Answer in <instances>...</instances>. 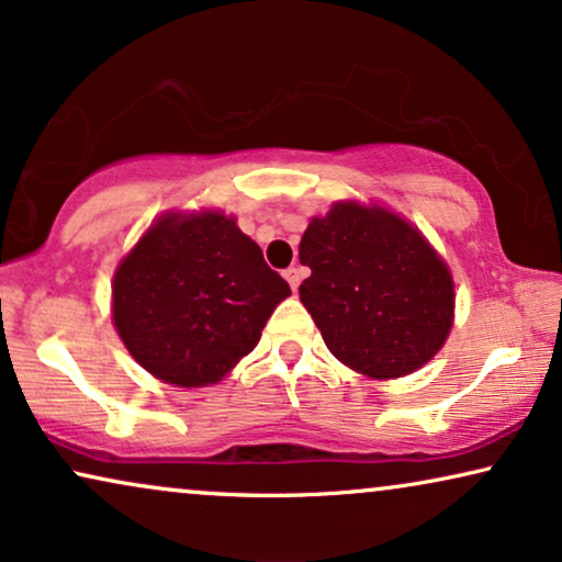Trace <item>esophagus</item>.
<instances>
[{"label": "esophagus", "instance_id": "esophagus-1", "mask_svg": "<svg viewBox=\"0 0 562 562\" xmlns=\"http://www.w3.org/2000/svg\"><path fill=\"white\" fill-rule=\"evenodd\" d=\"M285 280L290 282V288L297 290V288H301V282H303V269L301 267H288L285 269Z\"/></svg>", "mask_w": 562, "mask_h": 562}]
</instances>
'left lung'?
<instances>
[{"label": "left lung", "mask_w": 562, "mask_h": 562, "mask_svg": "<svg viewBox=\"0 0 562 562\" xmlns=\"http://www.w3.org/2000/svg\"><path fill=\"white\" fill-rule=\"evenodd\" d=\"M301 301L326 347L370 378H401L437 355L452 328L450 269L414 226L383 207L339 203L301 241Z\"/></svg>", "instance_id": "1"}]
</instances>
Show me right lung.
Masks as SVG:
<instances>
[{"instance_id":"obj_1","label":"right lung","mask_w":562,"mask_h":562,"mask_svg":"<svg viewBox=\"0 0 562 562\" xmlns=\"http://www.w3.org/2000/svg\"><path fill=\"white\" fill-rule=\"evenodd\" d=\"M290 285L221 213L167 215L123 259L112 318L138 364L164 383L221 380L257 347Z\"/></svg>"}]
</instances>
